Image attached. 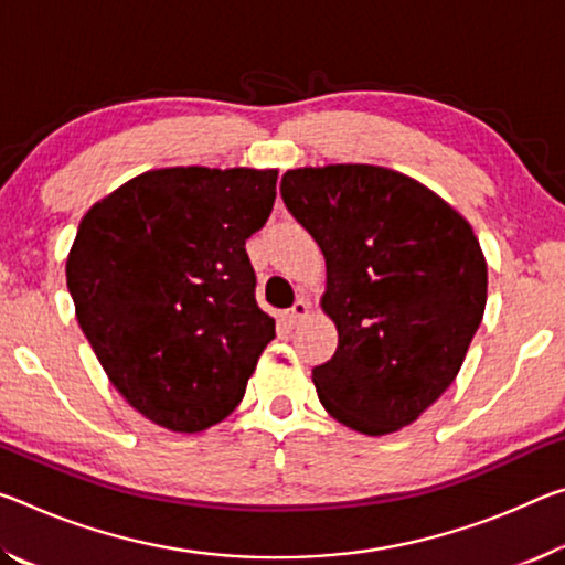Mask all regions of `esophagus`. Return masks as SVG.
Returning a JSON list of instances; mask_svg holds the SVG:
<instances>
[{
  "label": "esophagus",
  "mask_w": 565,
  "mask_h": 565,
  "mask_svg": "<svg viewBox=\"0 0 565 565\" xmlns=\"http://www.w3.org/2000/svg\"><path fill=\"white\" fill-rule=\"evenodd\" d=\"M307 317H309V301H303V299H297V301H294V307L284 315L286 324H289V327H297V324H301V321L307 319Z\"/></svg>",
  "instance_id": "esophagus-1"
}]
</instances>
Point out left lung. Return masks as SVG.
Instances as JSON below:
<instances>
[{"label":"left lung","instance_id":"left-lung-1","mask_svg":"<svg viewBox=\"0 0 565 565\" xmlns=\"http://www.w3.org/2000/svg\"><path fill=\"white\" fill-rule=\"evenodd\" d=\"M281 199L327 262L339 344L311 370L321 405L362 435L407 427L458 377L488 299L470 223L380 166L286 170Z\"/></svg>","mask_w":565,"mask_h":565}]
</instances>
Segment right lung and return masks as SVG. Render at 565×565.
<instances>
[{"instance_id": "obj_1", "label": "right lung", "mask_w": 565, "mask_h": 565, "mask_svg": "<svg viewBox=\"0 0 565 565\" xmlns=\"http://www.w3.org/2000/svg\"><path fill=\"white\" fill-rule=\"evenodd\" d=\"M276 175L148 170L79 221L65 268L77 321L113 387L150 423L201 433L244 399L276 337L246 254Z\"/></svg>"}]
</instances>
